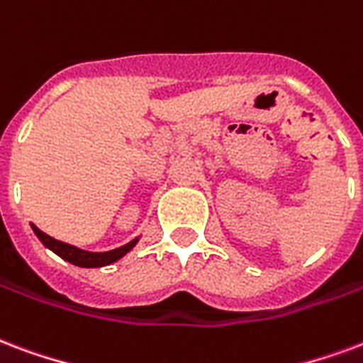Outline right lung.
I'll return each instance as SVG.
<instances>
[{
  "label": "right lung",
  "instance_id": "add662e5",
  "mask_svg": "<svg viewBox=\"0 0 363 363\" xmlns=\"http://www.w3.org/2000/svg\"><path fill=\"white\" fill-rule=\"evenodd\" d=\"M30 227L34 230V235L38 236L40 242L44 244L45 248L52 250L53 254H57L61 259H65V262H69L72 265H79V267H104V265L115 264L117 259L127 256L128 252L136 246V242L140 240V236H136L134 240H130L125 246H121V248L109 250V252H88V250H80L77 246H72V244L55 240L50 235L42 233L36 225H30Z\"/></svg>",
  "mask_w": 363,
  "mask_h": 363
}]
</instances>
